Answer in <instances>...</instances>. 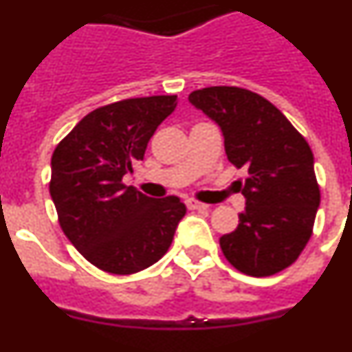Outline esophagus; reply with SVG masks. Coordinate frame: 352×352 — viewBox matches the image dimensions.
I'll list each match as a JSON object with an SVG mask.
<instances>
[{"label": "esophagus", "instance_id": "1", "mask_svg": "<svg viewBox=\"0 0 352 352\" xmlns=\"http://www.w3.org/2000/svg\"><path fill=\"white\" fill-rule=\"evenodd\" d=\"M186 206H188V210H195V211L208 210V204L199 203V201H194V199H186Z\"/></svg>", "mask_w": 352, "mask_h": 352}]
</instances>
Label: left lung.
<instances>
[{
	"label": "left lung",
	"mask_w": 352,
	"mask_h": 352,
	"mask_svg": "<svg viewBox=\"0 0 352 352\" xmlns=\"http://www.w3.org/2000/svg\"><path fill=\"white\" fill-rule=\"evenodd\" d=\"M223 135L231 164L247 167L245 210L220 238L223 256L245 275L270 276L291 266L312 236L321 194L314 155L287 118L248 89L211 86L188 95Z\"/></svg>",
	"instance_id": "left-lung-1"
}]
</instances>
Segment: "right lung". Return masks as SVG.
I'll return each mask as SVG.
<instances>
[{
    "instance_id": "1",
    "label": "right lung",
    "mask_w": 352,
    "mask_h": 352,
    "mask_svg": "<svg viewBox=\"0 0 352 352\" xmlns=\"http://www.w3.org/2000/svg\"><path fill=\"white\" fill-rule=\"evenodd\" d=\"M178 105L176 95L129 98L95 109L51 158V190L60 226L96 268L130 275L170 247L186 206L178 197H148L121 183L144 158L155 130Z\"/></svg>"
}]
</instances>
